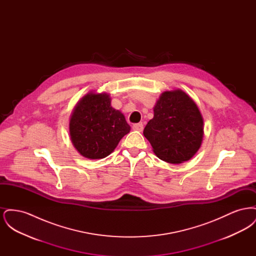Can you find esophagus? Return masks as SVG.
Here are the masks:
<instances>
[{
    "label": "esophagus",
    "mask_w": 256,
    "mask_h": 256,
    "mask_svg": "<svg viewBox=\"0 0 256 256\" xmlns=\"http://www.w3.org/2000/svg\"><path fill=\"white\" fill-rule=\"evenodd\" d=\"M132 130L136 132H142L143 130V124L142 122H138V124H134L132 126Z\"/></svg>",
    "instance_id": "obj_1"
}]
</instances>
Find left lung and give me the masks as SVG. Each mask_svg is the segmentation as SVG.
Here are the masks:
<instances>
[{"instance_id":"8db88e82","label":"left lung","mask_w":256,"mask_h":256,"mask_svg":"<svg viewBox=\"0 0 256 256\" xmlns=\"http://www.w3.org/2000/svg\"><path fill=\"white\" fill-rule=\"evenodd\" d=\"M154 112L143 134L156 156L172 164L192 158L204 138V119L195 102L180 89L165 91Z\"/></svg>"}]
</instances>
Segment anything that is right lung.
Segmentation results:
<instances>
[{
	"mask_svg": "<svg viewBox=\"0 0 256 256\" xmlns=\"http://www.w3.org/2000/svg\"><path fill=\"white\" fill-rule=\"evenodd\" d=\"M74 146L86 158H106L130 130L121 111L111 106L108 93L90 92L74 106L69 124Z\"/></svg>",
	"mask_w": 256,
	"mask_h": 256,
	"instance_id": "1",
	"label": "right lung"
}]
</instances>
